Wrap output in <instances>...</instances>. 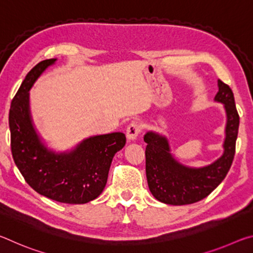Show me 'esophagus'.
<instances>
[{
	"label": "esophagus",
	"mask_w": 253,
	"mask_h": 253,
	"mask_svg": "<svg viewBox=\"0 0 253 253\" xmlns=\"http://www.w3.org/2000/svg\"><path fill=\"white\" fill-rule=\"evenodd\" d=\"M142 131V125L139 123H131L128 125L126 129L127 138L129 140H134L137 138V136L139 135V132Z\"/></svg>",
	"instance_id": "1"
}]
</instances>
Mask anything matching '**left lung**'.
Segmentation results:
<instances>
[{"mask_svg": "<svg viewBox=\"0 0 253 253\" xmlns=\"http://www.w3.org/2000/svg\"><path fill=\"white\" fill-rule=\"evenodd\" d=\"M217 84L219 91L214 99L224 105L228 117L224 153L219 160L201 169L186 168L170 155L165 137L153 131L144 136L147 144L145 156L148 187L154 198L163 203L185 205L199 202L219 186L232 165L240 117L231 88L221 80Z\"/></svg>", "mask_w": 253, "mask_h": 253, "instance_id": "8db88e82", "label": "left lung"}]
</instances>
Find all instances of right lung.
I'll return each mask as SVG.
<instances>
[{"mask_svg":"<svg viewBox=\"0 0 253 253\" xmlns=\"http://www.w3.org/2000/svg\"><path fill=\"white\" fill-rule=\"evenodd\" d=\"M55 59L43 60L25 76L11 102L8 126L15 165L38 193L61 203L84 204L95 200L106 186L111 161L125 146L123 132L93 136L70 153L55 154L40 142L29 110V90Z\"/></svg>","mask_w":253,"mask_h":253,"instance_id":"1","label":"right lung"}]
</instances>
